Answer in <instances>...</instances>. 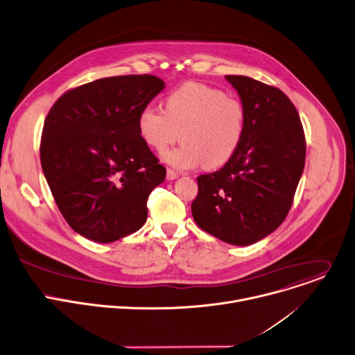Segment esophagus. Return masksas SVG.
<instances>
[{"label":"esophagus","mask_w":355,"mask_h":355,"mask_svg":"<svg viewBox=\"0 0 355 355\" xmlns=\"http://www.w3.org/2000/svg\"><path fill=\"white\" fill-rule=\"evenodd\" d=\"M178 176H179V173H178V172H175L173 169H168V172H166V178H168V180H175Z\"/></svg>","instance_id":"obj_1"}]
</instances>
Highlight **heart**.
I'll use <instances>...</instances> for the list:
<instances>
[{"mask_svg": "<svg viewBox=\"0 0 355 355\" xmlns=\"http://www.w3.org/2000/svg\"><path fill=\"white\" fill-rule=\"evenodd\" d=\"M138 132L153 150L164 152L178 139L179 148L165 159L175 168L203 164L217 169L239 150L245 131V108L240 98L203 85L184 83L165 100L164 111L146 105L138 114Z\"/></svg>", "mask_w": 355, "mask_h": 355, "instance_id": "1", "label": "heart"}]
</instances>
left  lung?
I'll return each mask as SVG.
<instances>
[{
    "label": "left lung",
    "mask_w": 355,
    "mask_h": 355,
    "mask_svg": "<svg viewBox=\"0 0 355 355\" xmlns=\"http://www.w3.org/2000/svg\"><path fill=\"white\" fill-rule=\"evenodd\" d=\"M225 78L244 104L245 131L230 162L198 176L191 214L216 239L251 245L286 218L304 168L306 138L299 112L282 90L247 76Z\"/></svg>",
    "instance_id": "left-lung-1"
}]
</instances>
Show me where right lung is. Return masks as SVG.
<instances>
[{
	"label": "right lung",
	"mask_w": 355,
	"mask_h": 355,
	"mask_svg": "<svg viewBox=\"0 0 355 355\" xmlns=\"http://www.w3.org/2000/svg\"><path fill=\"white\" fill-rule=\"evenodd\" d=\"M165 87L152 74L104 77L62 94L49 110L41 165L67 224L112 243L146 221L149 193L166 169L142 141L138 114Z\"/></svg>",
	"instance_id": "add662e5"
}]
</instances>
